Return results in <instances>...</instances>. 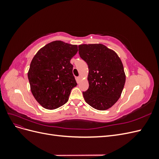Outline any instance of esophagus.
Listing matches in <instances>:
<instances>
[{
    "mask_svg": "<svg viewBox=\"0 0 159 159\" xmlns=\"http://www.w3.org/2000/svg\"><path fill=\"white\" fill-rule=\"evenodd\" d=\"M80 80H81V77H80V76H78V78H77V81H78V82L79 83L80 81Z\"/></svg>",
    "mask_w": 159,
    "mask_h": 159,
    "instance_id": "esophagus-1",
    "label": "esophagus"
}]
</instances>
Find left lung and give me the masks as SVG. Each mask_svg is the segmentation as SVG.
Listing matches in <instances>:
<instances>
[{"instance_id": "obj_1", "label": "left lung", "mask_w": 159, "mask_h": 159, "mask_svg": "<svg viewBox=\"0 0 159 159\" xmlns=\"http://www.w3.org/2000/svg\"><path fill=\"white\" fill-rule=\"evenodd\" d=\"M78 48L80 56L89 69V88L83 92L85 102L95 109H108L119 99L125 83L121 60L102 44H81Z\"/></svg>"}]
</instances>
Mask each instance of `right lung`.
I'll use <instances>...</instances> for the list:
<instances>
[{
    "label": "right lung",
    "instance_id": "add662e5",
    "mask_svg": "<svg viewBox=\"0 0 159 159\" xmlns=\"http://www.w3.org/2000/svg\"><path fill=\"white\" fill-rule=\"evenodd\" d=\"M78 46L60 40L52 42L38 50L30 63L28 78L34 97L47 109H55L68 101L77 85L71 59Z\"/></svg>",
    "mask_w": 159,
    "mask_h": 159
}]
</instances>
